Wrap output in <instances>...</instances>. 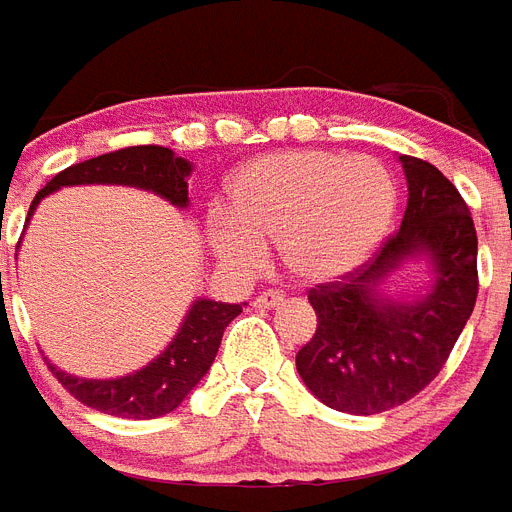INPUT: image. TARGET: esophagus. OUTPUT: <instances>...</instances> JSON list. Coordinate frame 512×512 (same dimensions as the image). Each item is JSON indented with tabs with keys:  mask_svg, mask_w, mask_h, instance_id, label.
Returning <instances> with one entry per match:
<instances>
[{
	"mask_svg": "<svg viewBox=\"0 0 512 512\" xmlns=\"http://www.w3.org/2000/svg\"><path fill=\"white\" fill-rule=\"evenodd\" d=\"M285 301V295L279 293V290H266V293H260L255 298L257 309H271V306H279Z\"/></svg>",
	"mask_w": 512,
	"mask_h": 512,
	"instance_id": "esophagus-1",
	"label": "esophagus"
}]
</instances>
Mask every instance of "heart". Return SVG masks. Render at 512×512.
<instances>
[{"instance_id":"b5f03b06","label":"heart","mask_w":512,"mask_h":512,"mask_svg":"<svg viewBox=\"0 0 512 512\" xmlns=\"http://www.w3.org/2000/svg\"><path fill=\"white\" fill-rule=\"evenodd\" d=\"M396 187L369 157L282 151L241 168L227 184V219L208 236L236 268H257L263 246L304 285H323L366 263L391 227Z\"/></svg>"}]
</instances>
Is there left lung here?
<instances>
[{
	"label": "left lung",
	"instance_id": "8db88e82",
	"mask_svg": "<svg viewBox=\"0 0 512 512\" xmlns=\"http://www.w3.org/2000/svg\"><path fill=\"white\" fill-rule=\"evenodd\" d=\"M410 198L396 233L333 282L314 285L317 331L295 355L306 388L331 410L377 415L418 396L448 361L478 298V233L458 189L431 162L399 157ZM429 254L432 293L391 302L376 287L401 259Z\"/></svg>",
	"mask_w": 512,
	"mask_h": 512
}]
</instances>
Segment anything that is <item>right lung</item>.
<instances>
[{
    "label": "right lung",
    "mask_w": 512,
    "mask_h": 512,
    "mask_svg": "<svg viewBox=\"0 0 512 512\" xmlns=\"http://www.w3.org/2000/svg\"><path fill=\"white\" fill-rule=\"evenodd\" d=\"M189 162L176 157L165 146H127V149L100 154L92 160L64 168L48 181L29 206L32 217L34 206L59 187L73 184H127V187L151 189L173 206L184 208L187 198ZM26 217V219H29ZM241 314V304H217L211 298H200L189 309L187 320L168 344L160 358L135 374L119 380H81L73 374H64L48 363V369L62 382L70 396L116 418H160L179 407L187 393L203 380L208 366L214 363L222 342V333Z\"/></svg>",
    "instance_id": "1"
}]
</instances>
